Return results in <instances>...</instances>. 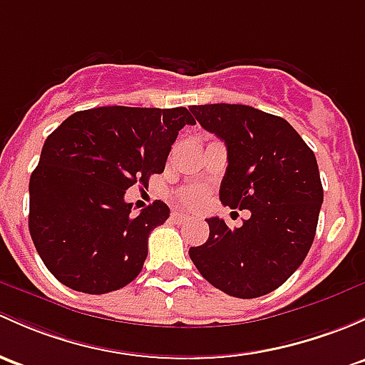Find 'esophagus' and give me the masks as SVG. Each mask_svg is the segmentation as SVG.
Here are the masks:
<instances>
[{
    "instance_id": "1",
    "label": "esophagus",
    "mask_w": 365,
    "mask_h": 365,
    "mask_svg": "<svg viewBox=\"0 0 365 365\" xmlns=\"http://www.w3.org/2000/svg\"><path fill=\"white\" fill-rule=\"evenodd\" d=\"M187 218H189V215H185L182 212H173L171 213V220L176 222V224H182V222H185Z\"/></svg>"
}]
</instances>
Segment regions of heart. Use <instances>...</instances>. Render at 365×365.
Listing matches in <instances>:
<instances>
[{
	"label": "heart",
	"mask_w": 365,
	"mask_h": 365,
	"mask_svg": "<svg viewBox=\"0 0 365 365\" xmlns=\"http://www.w3.org/2000/svg\"><path fill=\"white\" fill-rule=\"evenodd\" d=\"M206 195H208V189L205 185H189L180 189L176 197H178L182 205L189 206V208H195V206H201L205 202Z\"/></svg>",
	"instance_id": "b5f03b06"
}]
</instances>
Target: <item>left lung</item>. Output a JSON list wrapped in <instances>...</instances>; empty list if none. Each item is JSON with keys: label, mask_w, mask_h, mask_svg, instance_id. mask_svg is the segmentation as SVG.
<instances>
[{"label": "left lung", "mask_w": 365, "mask_h": 365, "mask_svg": "<svg viewBox=\"0 0 365 365\" xmlns=\"http://www.w3.org/2000/svg\"><path fill=\"white\" fill-rule=\"evenodd\" d=\"M195 120L227 147L220 201L250 210L237 229L206 218L210 236L189 250L202 278L227 295L253 299L287 282L302 264L324 202L317 157L282 117L247 105L190 106Z\"/></svg>", "instance_id": "left-lung-1"}]
</instances>
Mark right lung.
I'll list each match as a JSON object with an SVG mask.
<instances>
[{"mask_svg": "<svg viewBox=\"0 0 365 365\" xmlns=\"http://www.w3.org/2000/svg\"><path fill=\"white\" fill-rule=\"evenodd\" d=\"M189 110L101 106L68 117L41 148L29 180V232L47 269L83 294L131 283L148 253V234L170 217L153 201L133 217L129 187L164 171Z\"/></svg>", "mask_w": 365, "mask_h": 365, "instance_id": "right-lung-1", "label": "right lung"}]
</instances>
